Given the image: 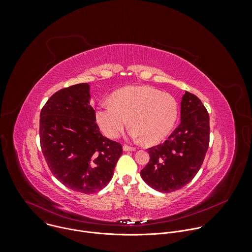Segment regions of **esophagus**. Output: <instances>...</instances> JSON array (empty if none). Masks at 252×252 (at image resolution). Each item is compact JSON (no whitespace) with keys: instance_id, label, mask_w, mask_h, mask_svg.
I'll use <instances>...</instances> for the list:
<instances>
[{"instance_id":"obj_1","label":"esophagus","mask_w":252,"mask_h":252,"mask_svg":"<svg viewBox=\"0 0 252 252\" xmlns=\"http://www.w3.org/2000/svg\"><path fill=\"white\" fill-rule=\"evenodd\" d=\"M123 150H124L125 152H134V151H135V148H132V147H129V146L125 145V146L123 147Z\"/></svg>"}]
</instances>
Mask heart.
Here are the masks:
<instances>
[{"label": "heart", "instance_id": "heart-1", "mask_svg": "<svg viewBox=\"0 0 252 252\" xmlns=\"http://www.w3.org/2000/svg\"><path fill=\"white\" fill-rule=\"evenodd\" d=\"M178 116L176 99L169 94L149 86H131L117 91L112 102L98 104L95 120L103 133L118 138L128 126L131 135L156 145L171 131Z\"/></svg>", "mask_w": 252, "mask_h": 252}]
</instances>
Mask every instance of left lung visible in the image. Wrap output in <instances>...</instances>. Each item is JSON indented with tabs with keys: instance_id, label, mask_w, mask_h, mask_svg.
<instances>
[{
	"instance_id": "1",
	"label": "left lung",
	"mask_w": 252,
	"mask_h": 252,
	"mask_svg": "<svg viewBox=\"0 0 252 252\" xmlns=\"http://www.w3.org/2000/svg\"><path fill=\"white\" fill-rule=\"evenodd\" d=\"M182 122L167 139L149 149L150 161L140 175L151 188L172 192L196 175L209 145V116L201 100L186 92L181 107Z\"/></svg>"
}]
</instances>
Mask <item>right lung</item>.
Masks as SVG:
<instances>
[{
	"label": "right lung",
	"instance_id": "obj_1",
	"mask_svg": "<svg viewBox=\"0 0 252 252\" xmlns=\"http://www.w3.org/2000/svg\"><path fill=\"white\" fill-rule=\"evenodd\" d=\"M89 84L55 93L40 115V142L54 176L67 189L91 194L111 182L123 154L120 142L104 137L90 104Z\"/></svg>",
	"mask_w": 252,
	"mask_h": 252
}]
</instances>
